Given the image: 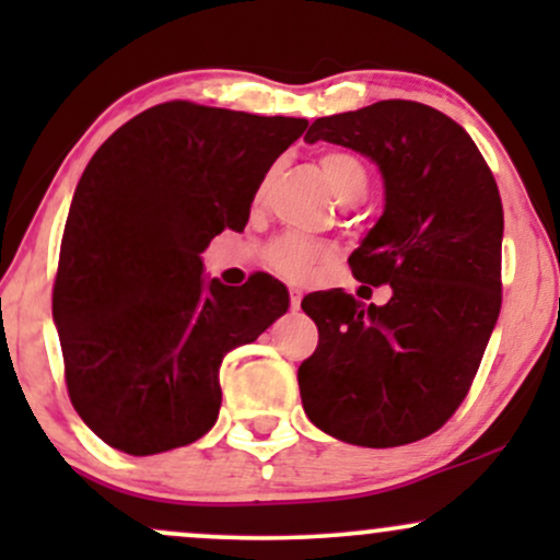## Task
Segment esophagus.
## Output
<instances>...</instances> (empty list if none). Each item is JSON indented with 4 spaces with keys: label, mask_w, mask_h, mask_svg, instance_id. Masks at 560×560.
Returning a JSON list of instances; mask_svg holds the SVG:
<instances>
[{
    "label": "esophagus",
    "mask_w": 560,
    "mask_h": 560,
    "mask_svg": "<svg viewBox=\"0 0 560 560\" xmlns=\"http://www.w3.org/2000/svg\"><path fill=\"white\" fill-rule=\"evenodd\" d=\"M300 302H302L300 292L298 289H292V294H289V305H292V311H300Z\"/></svg>",
    "instance_id": "obj_1"
}]
</instances>
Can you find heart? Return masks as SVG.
Instances as JSON below:
<instances>
[{
    "mask_svg": "<svg viewBox=\"0 0 560 560\" xmlns=\"http://www.w3.org/2000/svg\"><path fill=\"white\" fill-rule=\"evenodd\" d=\"M320 171H324L326 184L334 191V197L342 202V199L358 195L369 186V173L361 158H355L352 152L345 150H329L320 155ZM320 249L318 244L298 234H284L279 240H273L266 249L268 266L276 268L279 273L289 276V279H305L307 273L316 266Z\"/></svg>",
    "mask_w": 560,
    "mask_h": 560,
    "instance_id": "1",
    "label": "heart"
}]
</instances>
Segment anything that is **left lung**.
I'll return each mask as SVG.
<instances>
[{
    "mask_svg": "<svg viewBox=\"0 0 560 560\" xmlns=\"http://www.w3.org/2000/svg\"><path fill=\"white\" fill-rule=\"evenodd\" d=\"M318 139L382 171L384 213L350 268L392 298L365 305L331 289L302 300L318 326L298 371L302 408L350 445H408L458 410L498 324L503 202L474 139L421 102L318 118L305 141Z\"/></svg>",
    "mask_w": 560,
    "mask_h": 560,
    "instance_id": "left-lung-1",
    "label": "left lung"
}]
</instances>
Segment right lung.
I'll return each mask as SVG.
<instances>
[{"instance_id": "add662e5", "label": "right lung", "mask_w": 560, "mask_h": 560, "mask_svg": "<svg viewBox=\"0 0 560 560\" xmlns=\"http://www.w3.org/2000/svg\"><path fill=\"white\" fill-rule=\"evenodd\" d=\"M305 118L165 102L120 126L89 160L52 289L73 408L128 455L184 447L213 429L223 358L289 307L268 273L226 287L202 258L244 229L255 191Z\"/></svg>"}]
</instances>
